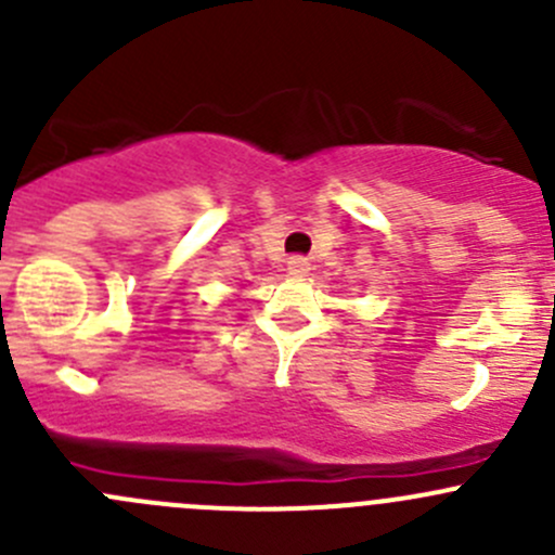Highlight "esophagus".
Returning <instances> with one entry per match:
<instances>
[{
	"instance_id": "1",
	"label": "esophagus",
	"mask_w": 555,
	"mask_h": 555,
	"mask_svg": "<svg viewBox=\"0 0 555 555\" xmlns=\"http://www.w3.org/2000/svg\"><path fill=\"white\" fill-rule=\"evenodd\" d=\"M309 257H304V255H293L287 260V268H289V273H295V276H304V273H309Z\"/></svg>"
}]
</instances>
